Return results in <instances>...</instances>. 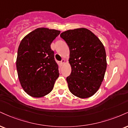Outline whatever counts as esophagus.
Segmentation results:
<instances>
[{"label": "esophagus", "instance_id": "34e87169", "mask_svg": "<svg viewBox=\"0 0 128 128\" xmlns=\"http://www.w3.org/2000/svg\"><path fill=\"white\" fill-rule=\"evenodd\" d=\"M60 63H61V64H62V65H63V64H64V63H65V60H64V59H62V60L61 61V62H60Z\"/></svg>", "mask_w": 128, "mask_h": 128}]
</instances>
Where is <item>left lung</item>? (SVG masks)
I'll use <instances>...</instances> for the list:
<instances>
[{
  "instance_id": "obj_1",
  "label": "left lung",
  "mask_w": 128,
  "mask_h": 128,
  "mask_svg": "<svg viewBox=\"0 0 128 128\" xmlns=\"http://www.w3.org/2000/svg\"><path fill=\"white\" fill-rule=\"evenodd\" d=\"M60 37L70 49L72 72L67 78L69 90L78 97H90L100 88L105 75L104 45L91 31L84 28L66 31Z\"/></svg>"
}]
</instances>
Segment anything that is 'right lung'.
Returning <instances> with one entry per match:
<instances>
[{"mask_svg": "<svg viewBox=\"0 0 128 128\" xmlns=\"http://www.w3.org/2000/svg\"><path fill=\"white\" fill-rule=\"evenodd\" d=\"M60 33L59 30L38 28L20 43L16 62L18 78L24 91L33 97L50 93L59 76L50 44Z\"/></svg>", "mask_w": 128, "mask_h": 128, "instance_id": "right-lung-1", "label": "right lung"}]
</instances>
